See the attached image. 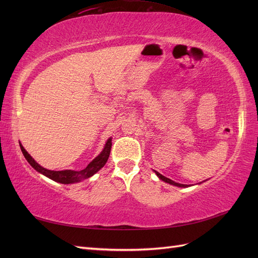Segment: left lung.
I'll return each instance as SVG.
<instances>
[{
  "label": "left lung",
  "mask_w": 258,
  "mask_h": 258,
  "mask_svg": "<svg viewBox=\"0 0 258 258\" xmlns=\"http://www.w3.org/2000/svg\"><path fill=\"white\" fill-rule=\"evenodd\" d=\"M155 173H156V175H157V176L161 179V181H163V182L169 183V184H171V185H174V186H178V187H187V185L179 184V183H175L174 181H172V179H170V178H168V177H166V176H163L162 174H160L159 172H157V171H155Z\"/></svg>",
  "instance_id": "1"
}]
</instances>
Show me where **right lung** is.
Here are the masks:
<instances>
[{
	"mask_svg": "<svg viewBox=\"0 0 258 258\" xmlns=\"http://www.w3.org/2000/svg\"><path fill=\"white\" fill-rule=\"evenodd\" d=\"M111 147H112V139L110 138L107 140V142L105 143L103 151L101 152L97 156V157L83 170H80V171H74V170L52 171V170L45 169L42 166L38 165V163L32 157H31L30 154H28V152L25 150V147L20 144L21 152H22L23 156H25V158L28 160L30 165L37 171V172H40V173L44 174L45 176H47L50 179H52V181L61 183V184H72V183L81 182V181H83V179L89 178L90 176L97 173L101 168L104 167L108 157H110Z\"/></svg>",
	"mask_w": 258,
	"mask_h": 258,
	"instance_id": "add662e5",
	"label": "right lung"
}]
</instances>
